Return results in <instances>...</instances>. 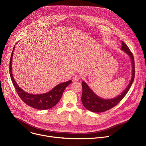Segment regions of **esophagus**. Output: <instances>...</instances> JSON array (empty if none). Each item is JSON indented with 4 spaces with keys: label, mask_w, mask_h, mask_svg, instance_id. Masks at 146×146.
Segmentation results:
<instances>
[{
    "label": "esophagus",
    "mask_w": 146,
    "mask_h": 146,
    "mask_svg": "<svg viewBox=\"0 0 146 146\" xmlns=\"http://www.w3.org/2000/svg\"><path fill=\"white\" fill-rule=\"evenodd\" d=\"M80 76H77V75H75V76H74V77H73V80L74 81H78L80 80Z\"/></svg>",
    "instance_id": "obj_1"
}]
</instances>
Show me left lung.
Masks as SVG:
<instances>
[{"label":"left lung","mask_w":146,"mask_h":146,"mask_svg":"<svg viewBox=\"0 0 146 146\" xmlns=\"http://www.w3.org/2000/svg\"><path fill=\"white\" fill-rule=\"evenodd\" d=\"M121 50L129 56L132 64V77L127 87L120 94V95H118L114 98L103 99L94 93L86 82L82 81L81 82L82 87L81 101L83 105L87 110L94 113L106 111L116 106L129 90L135 77L134 58L128 47L123 42H122Z\"/></svg>","instance_id":"obj_1"}]
</instances>
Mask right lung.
<instances>
[{
	"mask_svg": "<svg viewBox=\"0 0 146 146\" xmlns=\"http://www.w3.org/2000/svg\"><path fill=\"white\" fill-rule=\"evenodd\" d=\"M14 49L15 46L13 48L11 55L9 69L10 77L12 82L17 91L18 96L27 105L36 109L47 110L52 108V107L55 106L61 98L65 89L70 84H71L72 81L69 80L66 82H62L60 84L56 85L51 91L44 94H32L24 91L18 86L13 76L12 62Z\"/></svg>",
	"mask_w": 146,
	"mask_h": 146,
	"instance_id": "1",
	"label": "right lung"
}]
</instances>
